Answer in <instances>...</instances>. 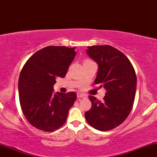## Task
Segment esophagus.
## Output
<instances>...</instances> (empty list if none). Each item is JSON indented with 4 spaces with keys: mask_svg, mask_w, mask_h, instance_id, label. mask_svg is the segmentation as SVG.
Returning a JSON list of instances; mask_svg holds the SVG:
<instances>
[{
    "mask_svg": "<svg viewBox=\"0 0 157 157\" xmlns=\"http://www.w3.org/2000/svg\"><path fill=\"white\" fill-rule=\"evenodd\" d=\"M77 98H85V97H86V95L82 94H81V93H77Z\"/></svg>",
    "mask_w": 157,
    "mask_h": 157,
    "instance_id": "obj_1",
    "label": "esophagus"
}]
</instances>
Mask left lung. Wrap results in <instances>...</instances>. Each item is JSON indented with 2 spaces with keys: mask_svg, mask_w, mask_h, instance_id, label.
I'll list each match as a JSON object with an SVG mask.
<instances>
[{
  "mask_svg": "<svg viewBox=\"0 0 157 157\" xmlns=\"http://www.w3.org/2000/svg\"><path fill=\"white\" fill-rule=\"evenodd\" d=\"M87 55L98 65L94 84L106 90L103 101L89 96L91 109L85 113L90 125L99 131H109L125 120L134 104L136 77L128 57L111 46H88Z\"/></svg>",
  "mask_w": 157,
  "mask_h": 157,
  "instance_id": "1",
  "label": "left lung"
}]
</instances>
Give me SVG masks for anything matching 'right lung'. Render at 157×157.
I'll return each instance as SVG.
<instances>
[{"instance_id":"1","label":"right lung","mask_w":157,"mask_h":157,"mask_svg":"<svg viewBox=\"0 0 157 157\" xmlns=\"http://www.w3.org/2000/svg\"><path fill=\"white\" fill-rule=\"evenodd\" d=\"M75 55V47L47 46L23 66L18 80L20 103L26 120L36 128L53 131L66 122L77 94L54 93L53 86L57 77L66 76Z\"/></svg>"}]
</instances>
